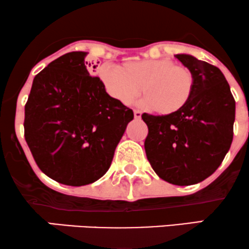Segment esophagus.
<instances>
[{
	"label": "esophagus",
	"instance_id": "obj_1",
	"mask_svg": "<svg viewBox=\"0 0 249 249\" xmlns=\"http://www.w3.org/2000/svg\"><path fill=\"white\" fill-rule=\"evenodd\" d=\"M141 115H142L141 111L138 110V109L134 110V116H135V119H140V117H141Z\"/></svg>",
	"mask_w": 249,
	"mask_h": 249
}]
</instances>
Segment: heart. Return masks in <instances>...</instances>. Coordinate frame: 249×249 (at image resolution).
<instances>
[{"instance_id":"b5f03b06","label":"heart","mask_w":249,"mask_h":249,"mask_svg":"<svg viewBox=\"0 0 249 249\" xmlns=\"http://www.w3.org/2000/svg\"><path fill=\"white\" fill-rule=\"evenodd\" d=\"M99 75L108 93L125 105L135 99L141 86L143 102L161 115L182 109L195 85L191 69L168 57L132 60L120 67L105 63Z\"/></svg>"}]
</instances>
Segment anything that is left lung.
I'll return each mask as SVG.
<instances>
[{
    "instance_id": "8db88e82",
    "label": "left lung",
    "mask_w": 249,
    "mask_h": 249,
    "mask_svg": "<svg viewBox=\"0 0 249 249\" xmlns=\"http://www.w3.org/2000/svg\"><path fill=\"white\" fill-rule=\"evenodd\" d=\"M175 57L194 75L192 97L169 115L142 114L144 149L162 180L178 186L201 182L219 168L233 141L235 100L217 67L187 54Z\"/></svg>"
}]
</instances>
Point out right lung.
Listing matches in <instances>:
<instances>
[{"label":"right lung","mask_w":249,"mask_h":249,"mask_svg":"<svg viewBox=\"0 0 249 249\" xmlns=\"http://www.w3.org/2000/svg\"><path fill=\"white\" fill-rule=\"evenodd\" d=\"M86 55L71 52L50 62L34 77L24 107V139L38 168L75 187L106 174L134 119L133 110L91 76Z\"/></svg>","instance_id":"1"}]
</instances>
